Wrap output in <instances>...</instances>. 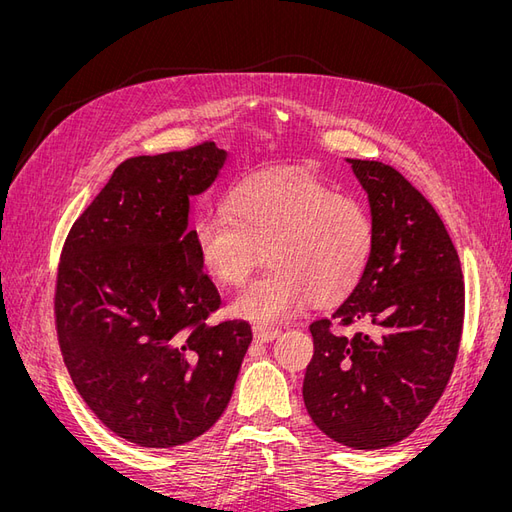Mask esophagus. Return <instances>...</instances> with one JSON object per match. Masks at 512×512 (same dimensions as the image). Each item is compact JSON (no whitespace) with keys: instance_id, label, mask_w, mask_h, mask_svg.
Masks as SVG:
<instances>
[{"instance_id":"esophagus-1","label":"esophagus","mask_w":512,"mask_h":512,"mask_svg":"<svg viewBox=\"0 0 512 512\" xmlns=\"http://www.w3.org/2000/svg\"><path fill=\"white\" fill-rule=\"evenodd\" d=\"M280 335V329H267V327H254V339L256 342H273Z\"/></svg>"}]
</instances>
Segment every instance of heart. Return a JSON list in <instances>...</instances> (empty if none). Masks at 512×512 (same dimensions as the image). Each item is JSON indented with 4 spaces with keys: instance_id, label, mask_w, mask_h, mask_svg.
<instances>
[{
    "instance_id": "obj_1",
    "label": "heart",
    "mask_w": 512,
    "mask_h": 512,
    "mask_svg": "<svg viewBox=\"0 0 512 512\" xmlns=\"http://www.w3.org/2000/svg\"><path fill=\"white\" fill-rule=\"evenodd\" d=\"M203 269L222 286L245 284L262 258L269 269L232 301L230 312L256 324L292 318L309 301H346L365 277L376 226L359 200L307 173H256L226 196V215L192 230Z\"/></svg>"
}]
</instances>
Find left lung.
<instances>
[{"mask_svg": "<svg viewBox=\"0 0 512 512\" xmlns=\"http://www.w3.org/2000/svg\"><path fill=\"white\" fill-rule=\"evenodd\" d=\"M348 164L367 192L376 247L350 297L309 324L314 356L303 401L331 440L376 451L408 438L438 404L455 367L466 294L457 250L429 200L389 164ZM333 321L366 331L339 336Z\"/></svg>", "mask_w": 512, "mask_h": 512, "instance_id": "obj_1", "label": "left lung"}]
</instances>
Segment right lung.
I'll list each match as a JSON object with an SVG mask.
<instances>
[{"instance_id":"add662e5","label":"right lung","mask_w":512,"mask_h":512,"mask_svg":"<svg viewBox=\"0 0 512 512\" xmlns=\"http://www.w3.org/2000/svg\"><path fill=\"white\" fill-rule=\"evenodd\" d=\"M215 143L121 162L61 252L55 324L70 378L119 438L190 442L232 397L252 342L245 320L207 324L220 292L188 226L190 198L218 179Z\"/></svg>"}]
</instances>
